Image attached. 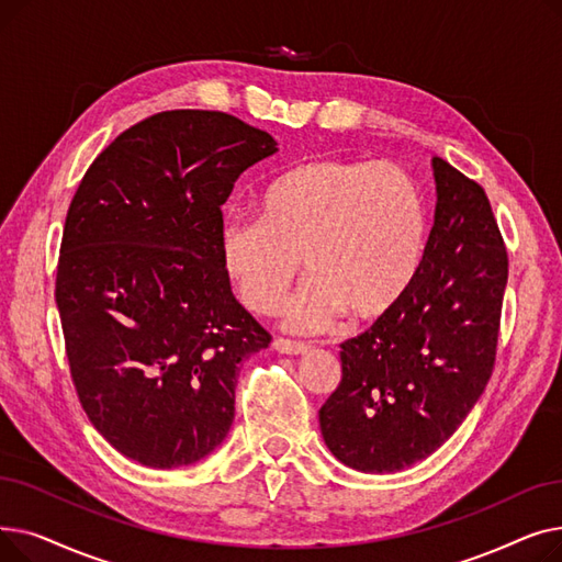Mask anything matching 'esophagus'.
Instances as JSON below:
<instances>
[{
    "instance_id": "obj_1",
    "label": "esophagus",
    "mask_w": 562,
    "mask_h": 562,
    "mask_svg": "<svg viewBox=\"0 0 562 562\" xmlns=\"http://www.w3.org/2000/svg\"><path fill=\"white\" fill-rule=\"evenodd\" d=\"M273 348L278 352H282V356H303V352L310 350L307 344L303 341H291V339H284V337H276L273 339Z\"/></svg>"
}]
</instances>
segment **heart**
Instances as JSON below:
<instances>
[{
  "mask_svg": "<svg viewBox=\"0 0 562 562\" xmlns=\"http://www.w3.org/2000/svg\"><path fill=\"white\" fill-rule=\"evenodd\" d=\"M428 241L422 189L394 164L316 157L280 172L261 193V214H229L218 229L223 269L241 301L271 314L305 269L284 312L301 333L333 328L346 312L387 316L415 284Z\"/></svg>",
  "mask_w": 562,
  "mask_h": 562,
  "instance_id": "1",
  "label": "heart"
}]
</instances>
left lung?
Returning <instances> with one entry per match:
<instances>
[{
    "label": "left lung",
    "instance_id": "8db88e82",
    "mask_svg": "<svg viewBox=\"0 0 562 562\" xmlns=\"http://www.w3.org/2000/svg\"><path fill=\"white\" fill-rule=\"evenodd\" d=\"M435 225L407 296L341 344V382L318 409L333 456L392 474L435 453L485 392L508 252L481 184L432 157Z\"/></svg>",
    "mask_w": 562,
    "mask_h": 562
}]
</instances>
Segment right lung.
Listing matches in <instances>:
<instances>
[{"label":"right lung","mask_w":562,"mask_h":562,"mask_svg":"<svg viewBox=\"0 0 562 562\" xmlns=\"http://www.w3.org/2000/svg\"><path fill=\"white\" fill-rule=\"evenodd\" d=\"M276 153L229 113L177 109L123 132L83 175L54 296L79 403L125 458L184 467L229 432L239 367L271 335L229 289L221 206Z\"/></svg>","instance_id":"right-lung-1"}]
</instances>
